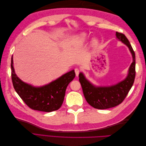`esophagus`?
Here are the masks:
<instances>
[{
  "mask_svg": "<svg viewBox=\"0 0 146 146\" xmlns=\"http://www.w3.org/2000/svg\"><path fill=\"white\" fill-rule=\"evenodd\" d=\"M74 70H75V72H76V76L78 77V75H79V73H80V70H79V69L78 68H76L74 69Z\"/></svg>",
  "mask_w": 146,
  "mask_h": 146,
  "instance_id": "1",
  "label": "esophagus"
}]
</instances>
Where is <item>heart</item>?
<instances>
[{
  "instance_id": "heart-1",
  "label": "heart",
  "mask_w": 146,
  "mask_h": 146,
  "mask_svg": "<svg viewBox=\"0 0 146 146\" xmlns=\"http://www.w3.org/2000/svg\"><path fill=\"white\" fill-rule=\"evenodd\" d=\"M86 35L83 34L80 37H79V39H80V41H84L86 39ZM96 43H97V40L96 39H94V40L93 41V44H96Z\"/></svg>"
}]
</instances>
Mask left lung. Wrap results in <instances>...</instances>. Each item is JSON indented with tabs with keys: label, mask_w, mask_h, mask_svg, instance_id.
<instances>
[{
	"label": "left lung",
	"mask_w": 146,
	"mask_h": 146,
	"mask_svg": "<svg viewBox=\"0 0 146 146\" xmlns=\"http://www.w3.org/2000/svg\"><path fill=\"white\" fill-rule=\"evenodd\" d=\"M116 35L118 39L129 48L133 56V62L130 66L129 74L125 80L113 86L98 87L92 85L82 72L78 76L79 82L86 100L92 107L97 109H107L121 104L126 98L134 83L136 74L135 52L124 35L116 32Z\"/></svg>",
	"instance_id": "obj_1"
}]
</instances>
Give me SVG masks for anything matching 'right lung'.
<instances>
[{
	"label": "right lung",
	"mask_w": 146,
	"mask_h": 146,
	"mask_svg": "<svg viewBox=\"0 0 146 146\" xmlns=\"http://www.w3.org/2000/svg\"><path fill=\"white\" fill-rule=\"evenodd\" d=\"M11 61V80L15 91L28 107L34 110L51 112L58 110L63 102L69 83L76 77L74 70L41 87H35L22 81L16 76Z\"/></svg>",
	"instance_id": "right-lung-1"
}]
</instances>
